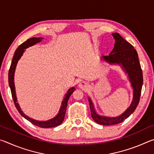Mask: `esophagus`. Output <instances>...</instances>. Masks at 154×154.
I'll use <instances>...</instances> for the list:
<instances>
[{
	"label": "esophagus",
	"instance_id": "1",
	"mask_svg": "<svg viewBox=\"0 0 154 154\" xmlns=\"http://www.w3.org/2000/svg\"><path fill=\"white\" fill-rule=\"evenodd\" d=\"M79 87L81 88H83V89H85V88H88V84L86 82H82L79 84Z\"/></svg>",
	"mask_w": 154,
	"mask_h": 154
}]
</instances>
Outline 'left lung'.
I'll return each instance as SVG.
<instances>
[{"label":"left lung","instance_id":"obj_1","mask_svg":"<svg viewBox=\"0 0 154 154\" xmlns=\"http://www.w3.org/2000/svg\"><path fill=\"white\" fill-rule=\"evenodd\" d=\"M112 35L116 40L114 48L109 56H103V59L110 64L122 65L124 69L128 75L133 88V100L131 105L123 114L116 118H109L100 116L96 113L93 103L89 98L88 101L92 119L96 123L104 126H111L121 123L133 113L139 105L143 82V72L136 49L118 33H113Z\"/></svg>","mask_w":154,"mask_h":154}]
</instances>
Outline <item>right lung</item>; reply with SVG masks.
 Returning <instances> with one entry per match:
<instances>
[{"instance_id":"right-lung-1","label":"right lung","mask_w":154,"mask_h":154,"mask_svg":"<svg viewBox=\"0 0 154 154\" xmlns=\"http://www.w3.org/2000/svg\"><path fill=\"white\" fill-rule=\"evenodd\" d=\"M41 39H42V38L32 37L31 38H28L27 41H26L25 42L21 44V45L17 48V49L15 50L14 53V56L13 57L9 71V85L10 89H11L12 98H13V100H14L15 106L17 109V111H19V113H20L21 116L24 117L25 119H26L27 120H28L32 124L35 125L36 126L43 128H53V127H56L57 126H59V125L61 124L62 123V122L64 121L65 113H66V111L68 100H69V97L72 94V93L75 90V88H71V89L68 90L66 94L65 95L64 99L62 100V106L60 109L59 113L55 117V118L51 119H49L48 121L39 122V121L35 120V119L30 118L29 117L26 116V115L23 113L22 111L21 110L19 105H18V103H17V98H16V95H15V85H14V73H15V67H16L18 60H19V59L21 58V56H22L23 53H24V51H25V49L28 48V47L35 45L36 43H39L41 41Z\"/></svg>"}]
</instances>
